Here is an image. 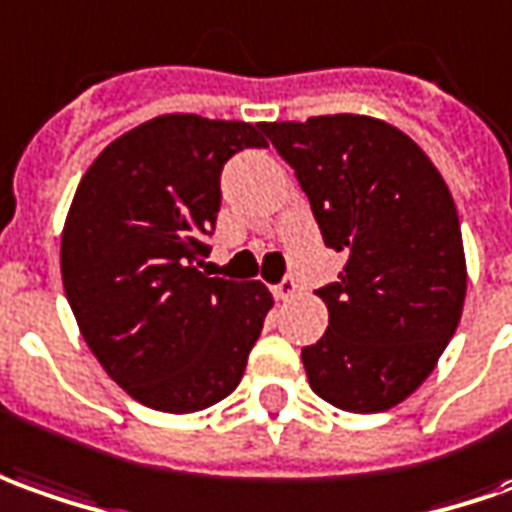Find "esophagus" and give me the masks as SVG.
Instances as JSON below:
<instances>
[{"instance_id": "obj_1", "label": "esophagus", "mask_w": 512, "mask_h": 512, "mask_svg": "<svg viewBox=\"0 0 512 512\" xmlns=\"http://www.w3.org/2000/svg\"><path fill=\"white\" fill-rule=\"evenodd\" d=\"M295 292H298V281H295V278L287 276L284 281H281V284H276V298H278V301H290Z\"/></svg>"}]
</instances>
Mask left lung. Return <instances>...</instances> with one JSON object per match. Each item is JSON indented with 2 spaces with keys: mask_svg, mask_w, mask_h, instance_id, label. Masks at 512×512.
<instances>
[{
  "mask_svg": "<svg viewBox=\"0 0 512 512\" xmlns=\"http://www.w3.org/2000/svg\"><path fill=\"white\" fill-rule=\"evenodd\" d=\"M312 203L323 242L345 253L317 290L329 329L303 348L317 396L345 412H384L412 396L457 331L465 250L454 197L429 155L362 114L262 122Z\"/></svg>",
  "mask_w": 512,
  "mask_h": 512,
  "instance_id": "8db88e82",
  "label": "left lung"
}]
</instances>
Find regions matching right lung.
<instances>
[{
    "label": "right lung",
    "mask_w": 512,
    "mask_h": 512,
    "mask_svg": "<svg viewBox=\"0 0 512 512\" xmlns=\"http://www.w3.org/2000/svg\"><path fill=\"white\" fill-rule=\"evenodd\" d=\"M267 147L262 122L164 114L122 133L80 178L61 234L63 290L105 373L150 410L231 396L273 309L262 281L200 273L222 164Z\"/></svg>",
    "instance_id": "right-lung-1"
}]
</instances>
